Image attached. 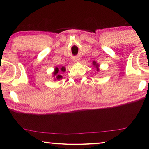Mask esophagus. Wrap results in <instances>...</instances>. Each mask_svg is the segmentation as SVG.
Wrapping results in <instances>:
<instances>
[{
    "instance_id": "obj_1",
    "label": "esophagus",
    "mask_w": 149,
    "mask_h": 149,
    "mask_svg": "<svg viewBox=\"0 0 149 149\" xmlns=\"http://www.w3.org/2000/svg\"><path fill=\"white\" fill-rule=\"evenodd\" d=\"M78 61H79V59L78 58H74V62H78Z\"/></svg>"
}]
</instances>
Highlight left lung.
<instances>
[{
	"instance_id": "8db88e82",
	"label": "left lung",
	"mask_w": 149,
	"mask_h": 149,
	"mask_svg": "<svg viewBox=\"0 0 149 149\" xmlns=\"http://www.w3.org/2000/svg\"><path fill=\"white\" fill-rule=\"evenodd\" d=\"M93 65H94V66H95H95H96L95 67H96V68H97V70H98V69H97V68H98V65L96 64V63H95V62H93Z\"/></svg>"
}]
</instances>
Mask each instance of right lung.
I'll return each mask as SVG.
<instances>
[{
  "label": "right lung",
  "mask_w": 149,
  "mask_h": 149,
  "mask_svg": "<svg viewBox=\"0 0 149 149\" xmlns=\"http://www.w3.org/2000/svg\"><path fill=\"white\" fill-rule=\"evenodd\" d=\"M65 70H66V69H65L64 67H62V68H61V70H59L58 68H56V69H55V71H54V74L56 75V79H58V80H59V79H60L62 78V75H60V74H58V73L60 72V71H62V72H64Z\"/></svg>",
  "instance_id": "1"
}]
</instances>
